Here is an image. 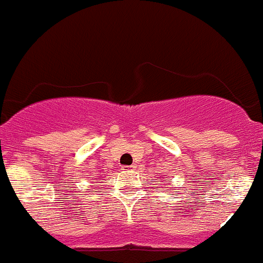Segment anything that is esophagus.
I'll return each mask as SVG.
<instances>
[{
    "label": "esophagus",
    "instance_id": "obj_1",
    "mask_svg": "<svg viewBox=\"0 0 263 263\" xmlns=\"http://www.w3.org/2000/svg\"><path fill=\"white\" fill-rule=\"evenodd\" d=\"M122 172H133L134 170H136V167L134 165H125V167L121 168Z\"/></svg>",
    "mask_w": 263,
    "mask_h": 263
}]
</instances>
